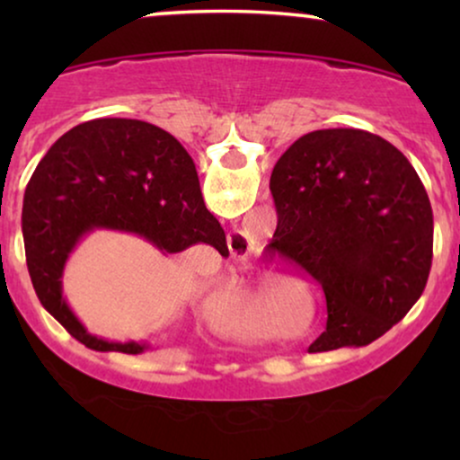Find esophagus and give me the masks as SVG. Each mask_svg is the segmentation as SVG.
I'll list each match as a JSON object with an SVG mask.
<instances>
[{
  "label": "esophagus",
  "mask_w": 460,
  "mask_h": 460,
  "mask_svg": "<svg viewBox=\"0 0 460 460\" xmlns=\"http://www.w3.org/2000/svg\"><path fill=\"white\" fill-rule=\"evenodd\" d=\"M228 247L232 253H244L249 249V236L243 230L228 232Z\"/></svg>",
  "instance_id": "34e87169"
}]
</instances>
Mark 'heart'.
<instances>
[{
	"instance_id": "obj_1",
	"label": "heart",
	"mask_w": 460,
	"mask_h": 460,
	"mask_svg": "<svg viewBox=\"0 0 460 460\" xmlns=\"http://www.w3.org/2000/svg\"><path fill=\"white\" fill-rule=\"evenodd\" d=\"M276 288L260 285L247 287L224 304V318L236 331L249 337H263L270 332V304H272Z\"/></svg>"
}]
</instances>
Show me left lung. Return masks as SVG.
<instances>
[{
  "mask_svg": "<svg viewBox=\"0 0 460 460\" xmlns=\"http://www.w3.org/2000/svg\"><path fill=\"white\" fill-rule=\"evenodd\" d=\"M270 190L272 247L326 297V331L312 354L367 345L406 316L429 279L433 213L394 144L364 129L310 131L276 163Z\"/></svg>",
  "mask_w": 460,
  "mask_h": 460,
  "instance_id": "1",
  "label": "left lung"
}]
</instances>
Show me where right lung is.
<instances>
[{"label": "right lung", "instance_id": "right-lung-1", "mask_svg": "<svg viewBox=\"0 0 460 460\" xmlns=\"http://www.w3.org/2000/svg\"><path fill=\"white\" fill-rule=\"evenodd\" d=\"M96 230L140 236L163 255L197 243L228 253L222 226L205 207L197 167L172 134L153 123L115 117L68 129L27 184L24 253L41 305L96 351L150 349V343L109 341L87 332L62 295L68 257Z\"/></svg>", "mask_w": 460, "mask_h": 460}]
</instances>
